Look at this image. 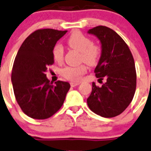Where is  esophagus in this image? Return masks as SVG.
<instances>
[{
	"instance_id": "esophagus-1",
	"label": "esophagus",
	"mask_w": 151,
	"mask_h": 151,
	"mask_svg": "<svg viewBox=\"0 0 151 151\" xmlns=\"http://www.w3.org/2000/svg\"><path fill=\"white\" fill-rule=\"evenodd\" d=\"M80 84V82H70V85L72 87H75V86H77L78 85Z\"/></svg>"
}]
</instances>
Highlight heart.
Returning a JSON list of instances; mask_svg holds the SVG:
<instances>
[{
    "instance_id": "1",
    "label": "heart",
    "mask_w": 151,
    "mask_h": 151,
    "mask_svg": "<svg viewBox=\"0 0 151 151\" xmlns=\"http://www.w3.org/2000/svg\"><path fill=\"white\" fill-rule=\"evenodd\" d=\"M67 44L69 47L80 52V61L85 62L91 66L96 65L101 59V46L93 42L90 37H87L79 31H75L67 40ZM52 56L56 63H62L64 59V48L60 44H57L52 49ZM87 72V66L82 63L76 66H66L62 69L61 74L66 79L78 81L82 76Z\"/></svg>"
}]
</instances>
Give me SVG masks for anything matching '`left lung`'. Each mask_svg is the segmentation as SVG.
<instances>
[{"label":"left lung","mask_w":151,"mask_h":151,"mask_svg":"<svg viewBox=\"0 0 151 151\" xmlns=\"http://www.w3.org/2000/svg\"><path fill=\"white\" fill-rule=\"evenodd\" d=\"M101 43V59L95 69L101 87L92 83L87 103L94 113L104 118L122 114L130 105L136 90L137 73L134 60L124 40L111 28L98 26L88 30Z\"/></svg>","instance_id":"obj_1"}]
</instances>
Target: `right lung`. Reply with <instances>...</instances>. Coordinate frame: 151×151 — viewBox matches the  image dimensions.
Wrapping results in <instances>:
<instances>
[{
  "mask_svg": "<svg viewBox=\"0 0 151 151\" xmlns=\"http://www.w3.org/2000/svg\"><path fill=\"white\" fill-rule=\"evenodd\" d=\"M66 30L39 29L27 37L18 50L11 81L16 100L23 112L34 119H46L63 106L69 82L53 84L45 73L53 64L52 49Z\"/></svg>",
  "mask_w": 151,
  "mask_h": 151,
  "instance_id": "1",
  "label": "right lung"
}]
</instances>
